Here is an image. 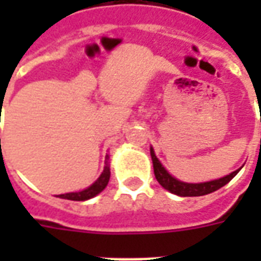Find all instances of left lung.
I'll return each instance as SVG.
<instances>
[{
    "instance_id": "1",
    "label": "left lung",
    "mask_w": 261,
    "mask_h": 261,
    "mask_svg": "<svg viewBox=\"0 0 261 261\" xmlns=\"http://www.w3.org/2000/svg\"><path fill=\"white\" fill-rule=\"evenodd\" d=\"M149 151H151V158H152L153 173H155V177L159 181V185L164 189H166L168 192L180 197H198L217 192L218 189L225 186L226 183H229L238 175V172L242 169V168H239V169H236L235 172H232L229 175L215 179V180L204 181V183H186V181L177 180L176 177H173L168 170L165 169L164 165L161 164V161L156 158L152 147L149 148Z\"/></svg>"
}]
</instances>
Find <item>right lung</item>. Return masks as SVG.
Returning a JSON list of instances; mask_svg holds the SVG:
<instances>
[{"label": "right lung", "mask_w": 261, "mask_h": 261, "mask_svg": "<svg viewBox=\"0 0 261 261\" xmlns=\"http://www.w3.org/2000/svg\"><path fill=\"white\" fill-rule=\"evenodd\" d=\"M109 179H110V162H109V155H106V161H105V168L100 176L97 177L96 180L92 183L91 186L86 187L81 192H72L65 193V194H59L57 197L60 198H65V200H72V201H85L89 200L92 197L97 196L99 193L105 190V187L108 186Z\"/></svg>", "instance_id": "add662e5"}]
</instances>
